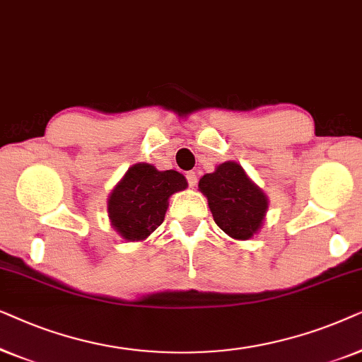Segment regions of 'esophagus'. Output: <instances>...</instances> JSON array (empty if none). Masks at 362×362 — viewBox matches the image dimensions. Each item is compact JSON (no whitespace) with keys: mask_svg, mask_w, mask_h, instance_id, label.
Returning <instances> with one entry per match:
<instances>
[{"mask_svg":"<svg viewBox=\"0 0 362 362\" xmlns=\"http://www.w3.org/2000/svg\"><path fill=\"white\" fill-rule=\"evenodd\" d=\"M185 177H187V182H189V185L190 187H195L197 185V182H199V178H197V173L195 172H187L185 173Z\"/></svg>","mask_w":362,"mask_h":362,"instance_id":"obj_1","label":"esophagus"}]
</instances>
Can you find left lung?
I'll return each instance as SVG.
<instances>
[{"mask_svg":"<svg viewBox=\"0 0 362 362\" xmlns=\"http://www.w3.org/2000/svg\"><path fill=\"white\" fill-rule=\"evenodd\" d=\"M215 223L235 240L257 233L268 209L267 195L253 184L237 162H223L214 173L200 178Z\"/></svg>","mask_w":362,"mask_h":362,"instance_id":"1","label":"left lung"}]
</instances>
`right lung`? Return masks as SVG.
Listing matches in <instances>:
<instances>
[{
  "instance_id": "right-lung-1",
  "label": "right lung",
  "mask_w": 362,
  "mask_h": 362,
  "mask_svg": "<svg viewBox=\"0 0 362 362\" xmlns=\"http://www.w3.org/2000/svg\"><path fill=\"white\" fill-rule=\"evenodd\" d=\"M184 189L187 180L182 173L160 172L151 163H136L109 197L110 223L125 240L147 238L163 221L168 197Z\"/></svg>"
}]
</instances>
